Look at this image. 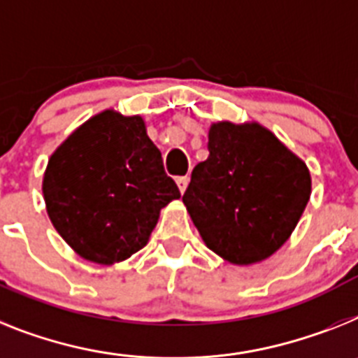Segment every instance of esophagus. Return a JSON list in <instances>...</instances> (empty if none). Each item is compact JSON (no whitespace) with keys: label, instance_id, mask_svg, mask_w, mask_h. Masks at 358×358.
<instances>
[{"label":"esophagus","instance_id":"esophagus-1","mask_svg":"<svg viewBox=\"0 0 358 358\" xmlns=\"http://www.w3.org/2000/svg\"><path fill=\"white\" fill-rule=\"evenodd\" d=\"M187 184H189L187 176H180V178H176V185H178L180 193H182V194L185 193V189H187Z\"/></svg>","mask_w":358,"mask_h":358}]
</instances>
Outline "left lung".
Masks as SVG:
<instances>
[{"instance_id":"obj_1","label":"left lung","mask_w":358,"mask_h":358,"mask_svg":"<svg viewBox=\"0 0 358 358\" xmlns=\"http://www.w3.org/2000/svg\"><path fill=\"white\" fill-rule=\"evenodd\" d=\"M209 156L184 206L203 244L233 266L264 262L286 244L311 196L306 162L258 122L209 125Z\"/></svg>"}]
</instances>
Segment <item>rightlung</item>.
I'll use <instances>...</instances> for the list:
<instances>
[{"label":"right lung","instance_id":"1","mask_svg":"<svg viewBox=\"0 0 358 358\" xmlns=\"http://www.w3.org/2000/svg\"><path fill=\"white\" fill-rule=\"evenodd\" d=\"M45 209L74 253L114 266L147 245L160 211L180 191L140 114L105 109L83 122L50 155Z\"/></svg>","mask_w":358,"mask_h":358}]
</instances>
